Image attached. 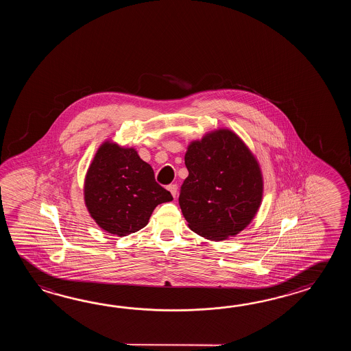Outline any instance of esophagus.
<instances>
[{
    "mask_svg": "<svg viewBox=\"0 0 351 351\" xmlns=\"http://www.w3.org/2000/svg\"><path fill=\"white\" fill-rule=\"evenodd\" d=\"M168 191L172 193L173 197H176L177 192H178V186H177V184H169L168 186Z\"/></svg>",
    "mask_w": 351,
    "mask_h": 351,
    "instance_id": "34e87169",
    "label": "esophagus"
}]
</instances>
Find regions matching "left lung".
Listing matches in <instances>:
<instances>
[{"label": "left lung", "mask_w": 351, "mask_h": 351, "mask_svg": "<svg viewBox=\"0 0 351 351\" xmlns=\"http://www.w3.org/2000/svg\"><path fill=\"white\" fill-rule=\"evenodd\" d=\"M188 177L179 206L192 231L222 241L251 222L262 199L260 167L231 130L221 129L193 142L186 150Z\"/></svg>", "instance_id": "8db88e82"}]
</instances>
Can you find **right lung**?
I'll list each match as a JSON object with an SVG mask.
<instances>
[{"mask_svg":"<svg viewBox=\"0 0 351 351\" xmlns=\"http://www.w3.org/2000/svg\"><path fill=\"white\" fill-rule=\"evenodd\" d=\"M84 193L95 222L117 236L142 230L158 204L173 199L134 149L109 142L99 148L90 165Z\"/></svg>","mask_w":351,"mask_h":351,"instance_id":"obj_1","label":"right lung"}]
</instances>
